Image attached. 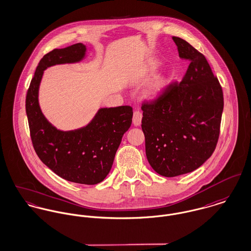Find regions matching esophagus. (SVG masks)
<instances>
[{"label":"esophagus","mask_w":251,"mask_h":251,"mask_svg":"<svg viewBox=\"0 0 251 251\" xmlns=\"http://www.w3.org/2000/svg\"><path fill=\"white\" fill-rule=\"evenodd\" d=\"M142 117H143L142 112H140L139 110H135V111H134L132 120H133V125H134L135 126H139L141 125V122H142Z\"/></svg>","instance_id":"34e87169"}]
</instances>
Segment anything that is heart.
Returning a JSON list of instances; mask_svg holds the SVG:
<instances>
[{
    "label": "heart",
    "mask_w": 251,
    "mask_h": 251,
    "mask_svg": "<svg viewBox=\"0 0 251 251\" xmlns=\"http://www.w3.org/2000/svg\"><path fill=\"white\" fill-rule=\"evenodd\" d=\"M156 69H157V64L151 63V64L149 66L148 71H149L150 73H153ZM166 84H167V79H166V78H162L157 83H155L154 85H152V86L149 89V91L147 93V98H148V99H151V100L157 99L160 95L162 94V92L164 90Z\"/></svg>",
    "instance_id": "1"
}]
</instances>
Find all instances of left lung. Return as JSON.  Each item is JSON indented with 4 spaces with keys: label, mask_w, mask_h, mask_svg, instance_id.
<instances>
[{
    "label": "left lung",
    "mask_w": 251,
    "mask_h": 251,
    "mask_svg": "<svg viewBox=\"0 0 251 251\" xmlns=\"http://www.w3.org/2000/svg\"><path fill=\"white\" fill-rule=\"evenodd\" d=\"M179 57L191 61L181 82L172 83L142 105L146 155L160 176L174 177L200 168L220 135L224 94L205 56L174 36Z\"/></svg>",
    "instance_id": "8db88e82"
}]
</instances>
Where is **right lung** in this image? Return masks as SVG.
<instances>
[{
	"instance_id": "1",
	"label": "right lung",
	"mask_w": 251,
	"mask_h": 251,
	"mask_svg": "<svg viewBox=\"0 0 251 251\" xmlns=\"http://www.w3.org/2000/svg\"><path fill=\"white\" fill-rule=\"evenodd\" d=\"M86 50V46L77 43L54 49L43 56L26 93L25 112L34 151L46 166L71 182L94 185L109 174L123 135L131 126L132 107L100 108L87 126L63 131L46 119L38 100L46 69L80 62Z\"/></svg>"
}]
</instances>
